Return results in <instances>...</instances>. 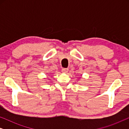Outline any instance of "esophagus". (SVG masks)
Listing matches in <instances>:
<instances>
[{"label":"esophagus","mask_w":129,"mask_h":129,"mask_svg":"<svg viewBox=\"0 0 129 129\" xmlns=\"http://www.w3.org/2000/svg\"><path fill=\"white\" fill-rule=\"evenodd\" d=\"M68 70H69L68 69L64 68V69H62V70H61V72H62L63 73H67V72H68Z\"/></svg>","instance_id":"esophagus-1"}]
</instances>
